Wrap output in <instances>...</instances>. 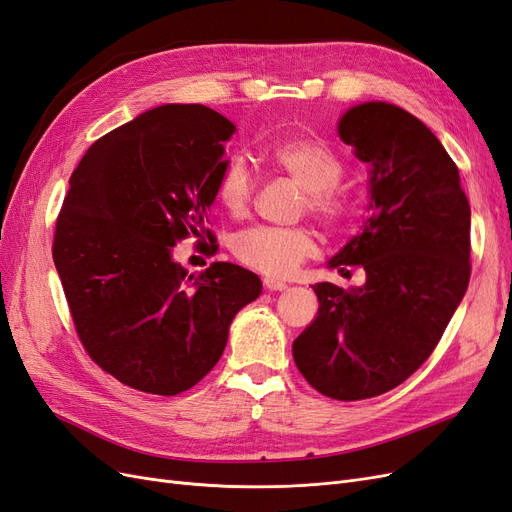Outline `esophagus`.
<instances>
[{"mask_svg":"<svg viewBox=\"0 0 512 512\" xmlns=\"http://www.w3.org/2000/svg\"><path fill=\"white\" fill-rule=\"evenodd\" d=\"M262 284H265V288L267 290H286L288 286L284 284V282H280V280H275V277H265V280H262Z\"/></svg>","mask_w":512,"mask_h":512,"instance_id":"obj_1","label":"esophagus"}]
</instances>
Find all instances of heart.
Instances as JSON below:
<instances>
[{
	"instance_id": "1",
	"label": "heart",
	"mask_w": 512,
	"mask_h": 512,
	"mask_svg": "<svg viewBox=\"0 0 512 512\" xmlns=\"http://www.w3.org/2000/svg\"><path fill=\"white\" fill-rule=\"evenodd\" d=\"M269 162L303 188L301 213H309L329 230H344L361 209V200L342 177L346 164L337 153L312 136L282 138L267 149ZM256 181L245 160L235 156L222 164L215 177V200L230 215L250 213ZM316 235L307 226H252L232 239V256L241 265L269 277H288L316 254Z\"/></svg>"
}]
</instances>
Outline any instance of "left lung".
I'll return each instance as SVG.
<instances>
[{"instance_id": "8db88e82", "label": "left lung", "mask_w": 512, "mask_h": 512, "mask_svg": "<svg viewBox=\"0 0 512 512\" xmlns=\"http://www.w3.org/2000/svg\"><path fill=\"white\" fill-rule=\"evenodd\" d=\"M339 136L371 164L374 211L329 265L367 280L314 286L318 316L292 356L318 393L356 401L395 389L436 350L470 282V203L457 164L404 108L354 106Z\"/></svg>"}]
</instances>
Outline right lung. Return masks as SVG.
Instances as JSON below:
<instances>
[{
    "mask_svg": "<svg viewBox=\"0 0 512 512\" xmlns=\"http://www.w3.org/2000/svg\"><path fill=\"white\" fill-rule=\"evenodd\" d=\"M235 126L203 104H166L87 149L57 215L53 260L89 359L121 384L179 395L220 361L258 275L211 262L188 275L175 243L209 239L222 143Z\"/></svg>",
    "mask_w": 512,
    "mask_h": 512,
    "instance_id": "obj_1",
    "label": "right lung"
}]
</instances>
